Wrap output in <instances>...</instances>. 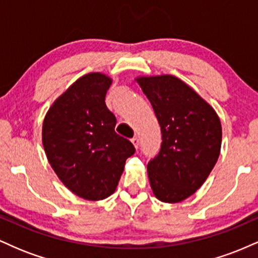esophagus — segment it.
Masks as SVG:
<instances>
[{
	"mask_svg": "<svg viewBox=\"0 0 258 258\" xmlns=\"http://www.w3.org/2000/svg\"><path fill=\"white\" fill-rule=\"evenodd\" d=\"M131 142H132L133 146H135L136 149H138V147H139V139H138L137 137H133V138L131 139Z\"/></svg>",
	"mask_w": 258,
	"mask_h": 258,
	"instance_id": "obj_1",
	"label": "esophagus"
}]
</instances>
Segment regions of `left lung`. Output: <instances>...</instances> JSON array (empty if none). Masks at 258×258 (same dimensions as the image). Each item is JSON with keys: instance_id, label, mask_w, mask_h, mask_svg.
I'll use <instances>...</instances> for the list:
<instances>
[{"instance_id": "left-lung-1", "label": "left lung", "mask_w": 258, "mask_h": 258, "mask_svg": "<svg viewBox=\"0 0 258 258\" xmlns=\"http://www.w3.org/2000/svg\"><path fill=\"white\" fill-rule=\"evenodd\" d=\"M161 128V147L148 162L153 193L164 203H179L204 184L221 152L217 114L176 76L136 79Z\"/></svg>"}]
</instances>
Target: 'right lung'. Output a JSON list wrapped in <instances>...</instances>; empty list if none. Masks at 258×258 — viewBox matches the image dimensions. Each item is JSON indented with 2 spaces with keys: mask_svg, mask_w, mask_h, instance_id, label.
I'll return each mask as SVG.
<instances>
[{
  "mask_svg": "<svg viewBox=\"0 0 258 258\" xmlns=\"http://www.w3.org/2000/svg\"><path fill=\"white\" fill-rule=\"evenodd\" d=\"M110 85L104 74L82 76L53 103L43 121L49 164L68 189L87 200L110 197L126 159L136 152L115 132L116 117L105 104Z\"/></svg>",
  "mask_w": 258,
  "mask_h": 258,
  "instance_id": "right-lung-1",
  "label": "right lung"
}]
</instances>
